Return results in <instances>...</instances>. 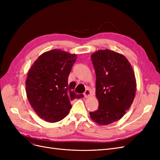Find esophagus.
Returning <instances> with one entry per match:
<instances>
[{"mask_svg": "<svg viewBox=\"0 0 160 160\" xmlns=\"http://www.w3.org/2000/svg\"><path fill=\"white\" fill-rule=\"evenodd\" d=\"M84 95H85V98H88L89 97H90L91 95V92L89 89H86L85 93H84Z\"/></svg>", "mask_w": 160, "mask_h": 160, "instance_id": "1", "label": "esophagus"}]
</instances>
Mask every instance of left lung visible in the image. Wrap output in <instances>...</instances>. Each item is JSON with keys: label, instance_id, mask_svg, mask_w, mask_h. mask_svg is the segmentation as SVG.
<instances>
[{"label": "left lung", "instance_id": "left-lung-1", "mask_svg": "<svg viewBox=\"0 0 160 160\" xmlns=\"http://www.w3.org/2000/svg\"><path fill=\"white\" fill-rule=\"evenodd\" d=\"M91 58L99 107L89 115L98 124L108 125L119 120L130 108L136 92V79L130 62L119 52L99 50Z\"/></svg>", "mask_w": 160, "mask_h": 160}]
</instances>
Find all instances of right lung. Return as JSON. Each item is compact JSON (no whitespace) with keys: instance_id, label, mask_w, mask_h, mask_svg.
Listing matches in <instances>:
<instances>
[{"instance_id":"obj_1","label":"right lung","mask_w":160,"mask_h":160,"mask_svg":"<svg viewBox=\"0 0 160 160\" xmlns=\"http://www.w3.org/2000/svg\"><path fill=\"white\" fill-rule=\"evenodd\" d=\"M77 55L61 49L43 52L28 72L26 93L34 111L46 122L65 118L72 107L71 101L83 98L74 93L75 82L68 83Z\"/></svg>"}]
</instances>
